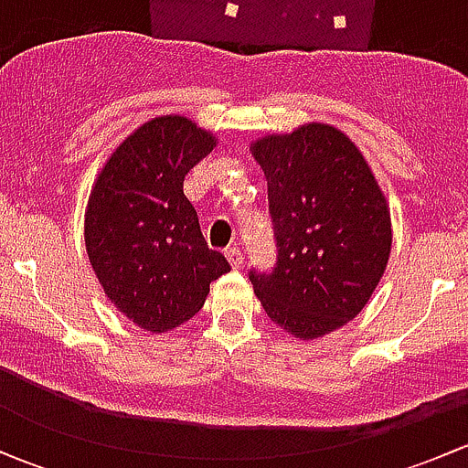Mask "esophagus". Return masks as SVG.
I'll return each instance as SVG.
<instances>
[{"label":"esophagus","instance_id":"1","mask_svg":"<svg viewBox=\"0 0 468 468\" xmlns=\"http://www.w3.org/2000/svg\"><path fill=\"white\" fill-rule=\"evenodd\" d=\"M226 261L230 262V267H233V269H242V264H244L242 251H239V249H235V247L226 249Z\"/></svg>","mask_w":468,"mask_h":468}]
</instances>
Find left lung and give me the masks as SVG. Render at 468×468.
<instances>
[{
  "instance_id": "left-lung-1",
  "label": "left lung",
  "mask_w": 468,
  "mask_h": 468,
  "mask_svg": "<svg viewBox=\"0 0 468 468\" xmlns=\"http://www.w3.org/2000/svg\"><path fill=\"white\" fill-rule=\"evenodd\" d=\"M267 176L278 258L251 271L273 324L317 339L356 319L391 251V217L365 155L330 124H303L251 144Z\"/></svg>"
}]
</instances>
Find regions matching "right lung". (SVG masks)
<instances>
[{
    "mask_svg": "<svg viewBox=\"0 0 468 468\" xmlns=\"http://www.w3.org/2000/svg\"><path fill=\"white\" fill-rule=\"evenodd\" d=\"M215 144V135L187 117H154L112 151L90 192V264L108 301L151 333L195 317L210 282L230 271L229 261L207 249L183 195L186 174Z\"/></svg>",
    "mask_w": 468,
    "mask_h": 468,
    "instance_id": "right-lung-1",
    "label": "right lung"
}]
</instances>
